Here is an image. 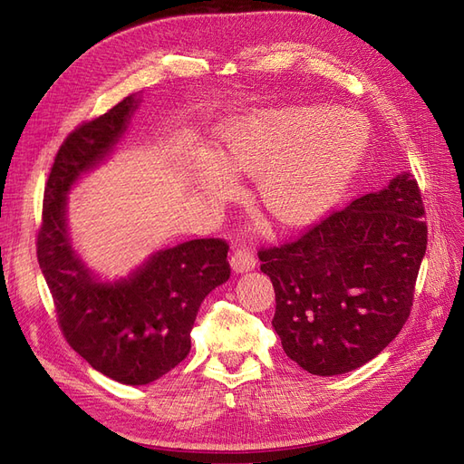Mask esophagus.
Wrapping results in <instances>:
<instances>
[{
  "label": "esophagus",
  "instance_id": "34e87169",
  "mask_svg": "<svg viewBox=\"0 0 464 464\" xmlns=\"http://www.w3.org/2000/svg\"><path fill=\"white\" fill-rule=\"evenodd\" d=\"M256 257L246 249H236L230 257V266L234 273H247L251 269H256Z\"/></svg>",
  "mask_w": 464,
  "mask_h": 464
}]
</instances>
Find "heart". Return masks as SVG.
Masks as SVG:
<instances>
[{
    "mask_svg": "<svg viewBox=\"0 0 464 464\" xmlns=\"http://www.w3.org/2000/svg\"><path fill=\"white\" fill-rule=\"evenodd\" d=\"M366 145L363 120L331 106L257 110L230 121L218 139L236 172L257 176V201L280 228L325 217L343 198ZM208 184L227 189L232 178L217 166Z\"/></svg>",
    "mask_w": 464,
    "mask_h": 464,
    "instance_id": "obj_1",
    "label": "heart"
}]
</instances>
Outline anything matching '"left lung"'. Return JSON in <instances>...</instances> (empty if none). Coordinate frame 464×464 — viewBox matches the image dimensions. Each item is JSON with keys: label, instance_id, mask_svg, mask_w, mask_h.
Segmentation results:
<instances>
[{"label": "left lung", "instance_id": "obj_1", "mask_svg": "<svg viewBox=\"0 0 464 464\" xmlns=\"http://www.w3.org/2000/svg\"><path fill=\"white\" fill-rule=\"evenodd\" d=\"M422 218L416 179L401 172L298 240L259 251L275 286L273 329L290 360L314 375H339L395 339L426 256Z\"/></svg>", "mask_w": 464, "mask_h": 464}]
</instances>
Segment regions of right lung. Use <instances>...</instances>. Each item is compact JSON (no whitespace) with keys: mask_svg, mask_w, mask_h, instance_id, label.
Segmentation results:
<instances>
[{"mask_svg":"<svg viewBox=\"0 0 464 464\" xmlns=\"http://www.w3.org/2000/svg\"><path fill=\"white\" fill-rule=\"evenodd\" d=\"M139 104L141 94L123 98L65 139L46 184L36 244L69 346L123 385H147L174 370L189 354L203 300L230 278L228 246L215 237L154 251L116 278L96 275L73 247L67 195L116 150Z\"/></svg>","mask_w":464,"mask_h":464,"instance_id":"right-lung-1","label":"right lung"}]
</instances>
